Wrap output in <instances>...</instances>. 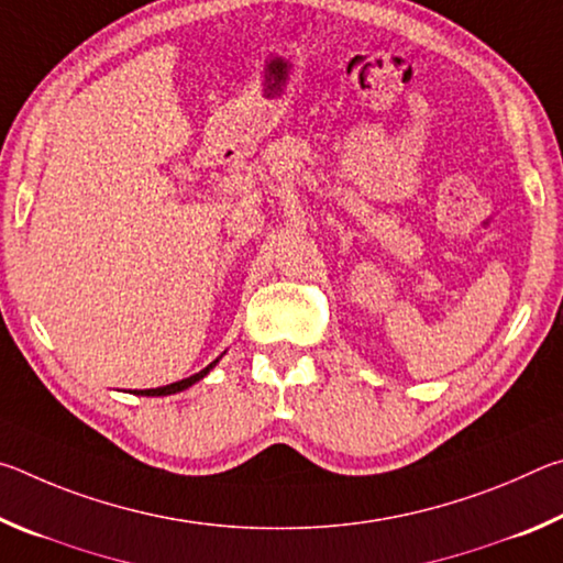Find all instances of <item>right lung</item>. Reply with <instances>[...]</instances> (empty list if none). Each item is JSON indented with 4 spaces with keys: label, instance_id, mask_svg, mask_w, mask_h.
Returning <instances> with one entry per match:
<instances>
[{
    "label": "right lung",
    "instance_id": "1",
    "mask_svg": "<svg viewBox=\"0 0 563 563\" xmlns=\"http://www.w3.org/2000/svg\"><path fill=\"white\" fill-rule=\"evenodd\" d=\"M218 362V360H216ZM216 362H211V365H208L206 369H201V373H196V375H190V377H186V379H180V383H174V385H166V387H156V389H141V395H148V397H161V395H174V393H180V389H186V387H190L194 383H198V379L201 377H206L208 375V369H211ZM139 395V393H136Z\"/></svg>",
    "mask_w": 563,
    "mask_h": 563
}]
</instances>
